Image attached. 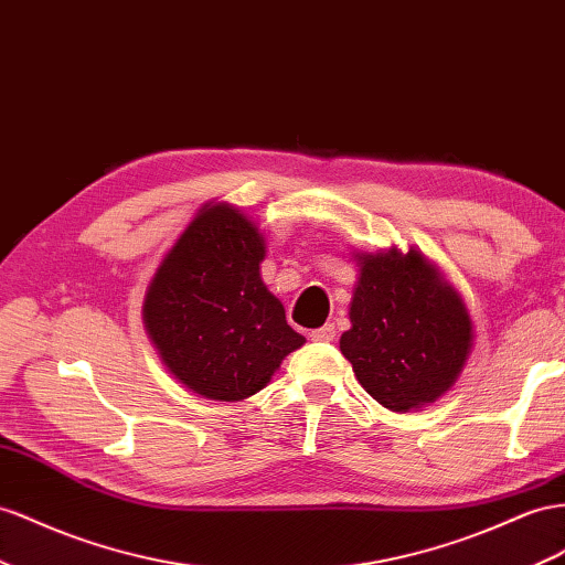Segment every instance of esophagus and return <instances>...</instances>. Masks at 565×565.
Returning <instances> with one entry per match:
<instances>
[{"mask_svg":"<svg viewBox=\"0 0 565 565\" xmlns=\"http://www.w3.org/2000/svg\"><path fill=\"white\" fill-rule=\"evenodd\" d=\"M332 338H334V326L332 323H326L323 328L311 330V340L313 342H330Z\"/></svg>","mask_w":565,"mask_h":565,"instance_id":"34e87169","label":"esophagus"}]
</instances>
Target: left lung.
<instances>
[{
  "instance_id": "8db88e82",
  "label": "left lung",
  "mask_w": 565,
  "mask_h": 565,
  "mask_svg": "<svg viewBox=\"0 0 565 565\" xmlns=\"http://www.w3.org/2000/svg\"><path fill=\"white\" fill-rule=\"evenodd\" d=\"M352 256L359 276L340 352L385 408L408 414L437 402L461 377L476 342L463 297L416 247Z\"/></svg>"
}]
</instances>
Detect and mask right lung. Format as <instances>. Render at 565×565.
<instances>
[{
	"instance_id": "add662e5",
	"label": "right lung",
	"mask_w": 565,
	"mask_h": 565,
	"mask_svg": "<svg viewBox=\"0 0 565 565\" xmlns=\"http://www.w3.org/2000/svg\"><path fill=\"white\" fill-rule=\"evenodd\" d=\"M266 237L247 213L209 202L151 276L142 323L180 385L213 402L264 390L307 338L262 280Z\"/></svg>"
}]
</instances>
